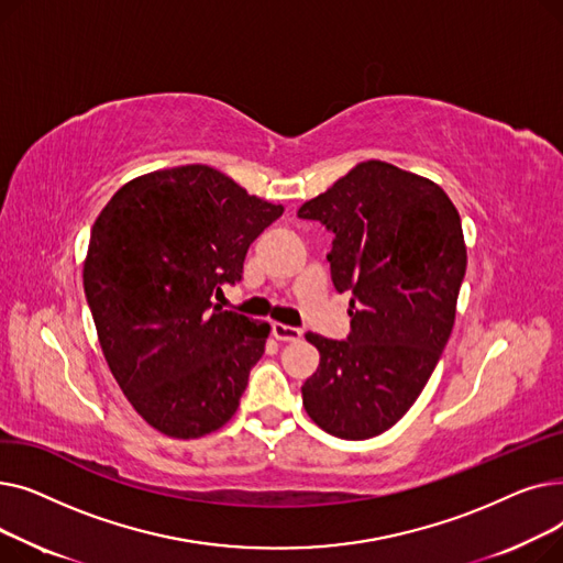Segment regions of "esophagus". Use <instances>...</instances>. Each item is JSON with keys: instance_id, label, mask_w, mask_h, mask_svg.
<instances>
[{"instance_id": "esophagus-1", "label": "esophagus", "mask_w": 563, "mask_h": 563, "mask_svg": "<svg viewBox=\"0 0 563 563\" xmlns=\"http://www.w3.org/2000/svg\"><path fill=\"white\" fill-rule=\"evenodd\" d=\"M272 333L276 340L280 342H299L303 338V331L297 329V327H287V323H278L274 321L272 323Z\"/></svg>"}]
</instances>
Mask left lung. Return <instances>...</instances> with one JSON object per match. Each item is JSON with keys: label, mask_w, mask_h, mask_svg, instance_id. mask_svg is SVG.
Listing matches in <instances>:
<instances>
[{"label": "left lung", "mask_w": 563, "mask_h": 563, "mask_svg": "<svg viewBox=\"0 0 563 563\" xmlns=\"http://www.w3.org/2000/svg\"><path fill=\"white\" fill-rule=\"evenodd\" d=\"M299 217L335 234L331 278L351 291L349 340L306 335L319 367L303 406L327 433L367 440L416 404L452 335L467 264L461 217L429 177L378 159L353 166Z\"/></svg>", "instance_id": "left-lung-1"}]
</instances>
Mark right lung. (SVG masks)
Segmentation results:
<instances>
[{
  "label": "right lung",
  "instance_id": "1",
  "mask_svg": "<svg viewBox=\"0 0 563 563\" xmlns=\"http://www.w3.org/2000/svg\"><path fill=\"white\" fill-rule=\"evenodd\" d=\"M283 210L187 164L134 177L96 219L86 301L115 383L153 429L200 438L240 408L272 327L212 297L242 278L249 246Z\"/></svg>",
  "mask_w": 563,
  "mask_h": 563
}]
</instances>
